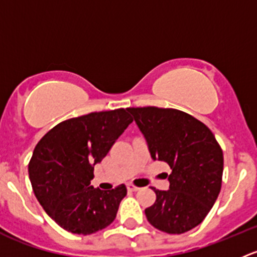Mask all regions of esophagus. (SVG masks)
I'll list each match as a JSON object with an SVG mask.
<instances>
[{"instance_id": "1", "label": "esophagus", "mask_w": 257, "mask_h": 257, "mask_svg": "<svg viewBox=\"0 0 257 257\" xmlns=\"http://www.w3.org/2000/svg\"><path fill=\"white\" fill-rule=\"evenodd\" d=\"M128 189H129V190H131V191H138L141 188H138V186H136V185H134V184H128Z\"/></svg>"}]
</instances>
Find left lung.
I'll list each match as a JSON object with an SVG mask.
<instances>
[{"mask_svg":"<svg viewBox=\"0 0 257 257\" xmlns=\"http://www.w3.org/2000/svg\"><path fill=\"white\" fill-rule=\"evenodd\" d=\"M144 134L152 158L169 164V190L152 188L157 200L145 209L155 229L183 234L198 226L216 201L224 157L214 134L190 114L159 107L126 108Z\"/></svg>","mask_w":257,"mask_h":257,"instance_id":"1","label":"left lung"}]
</instances>
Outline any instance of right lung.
Wrapping results in <instances>:
<instances>
[{"instance_id": "obj_1", "label": "right lung", "mask_w": 257, "mask_h": 257, "mask_svg": "<svg viewBox=\"0 0 257 257\" xmlns=\"http://www.w3.org/2000/svg\"><path fill=\"white\" fill-rule=\"evenodd\" d=\"M132 121L124 108L92 112L61 121L36 145L28 164L33 191L64 230L90 235L114 221L126 186L105 191L89 184L93 165L102 162Z\"/></svg>"}]
</instances>
